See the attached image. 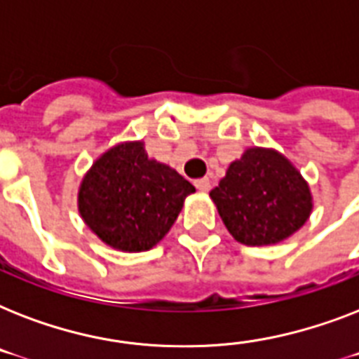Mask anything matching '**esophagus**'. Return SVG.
Instances as JSON below:
<instances>
[{"label": "esophagus", "mask_w": 359, "mask_h": 359, "mask_svg": "<svg viewBox=\"0 0 359 359\" xmlns=\"http://www.w3.org/2000/svg\"><path fill=\"white\" fill-rule=\"evenodd\" d=\"M196 188L199 191H203V194H207V191L210 190V179H208V177H205V179H197Z\"/></svg>", "instance_id": "34e87169"}]
</instances>
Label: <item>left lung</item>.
Segmentation results:
<instances>
[{
    "label": "left lung",
    "instance_id": "8db88e82",
    "mask_svg": "<svg viewBox=\"0 0 359 359\" xmlns=\"http://www.w3.org/2000/svg\"><path fill=\"white\" fill-rule=\"evenodd\" d=\"M231 236L245 245L283 242L313 212V194L300 169L268 147H248L210 191Z\"/></svg>",
    "mask_w": 359,
    "mask_h": 359
}]
</instances>
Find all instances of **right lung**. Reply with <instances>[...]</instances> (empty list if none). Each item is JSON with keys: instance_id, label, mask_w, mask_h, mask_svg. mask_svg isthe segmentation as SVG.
<instances>
[{"instance_id": "right-lung-1", "label": "right lung", "mask_w": 359, "mask_h": 359, "mask_svg": "<svg viewBox=\"0 0 359 359\" xmlns=\"http://www.w3.org/2000/svg\"><path fill=\"white\" fill-rule=\"evenodd\" d=\"M194 191L171 165L149 156L143 141H121L83 175L78 212L106 245L140 253L168 235Z\"/></svg>"}]
</instances>
